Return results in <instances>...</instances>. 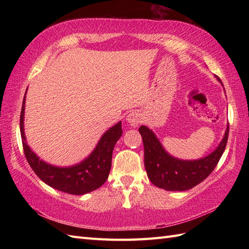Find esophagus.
<instances>
[{"label":"esophagus","instance_id":"esophagus-1","mask_svg":"<svg viewBox=\"0 0 249 249\" xmlns=\"http://www.w3.org/2000/svg\"><path fill=\"white\" fill-rule=\"evenodd\" d=\"M126 121H127V123L130 126H133V127H136V126H138L142 122V116L138 112V111H133V112H130L127 115V118H126Z\"/></svg>","mask_w":249,"mask_h":249}]
</instances>
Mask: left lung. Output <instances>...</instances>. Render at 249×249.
<instances>
[{"instance_id": "1", "label": "left lung", "mask_w": 249, "mask_h": 249, "mask_svg": "<svg viewBox=\"0 0 249 249\" xmlns=\"http://www.w3.org/2000/svg\"><path fill=\"white\" fill-rule=\"evenodd\" d=\"M139 133L143 141L144 166L150 181L162 189L183 192L202 182L217 166L228 141L229 125L217 149L202 160L193 161L168 155L153 131L145 126H140Z\"/></svg>"}]
</instances>
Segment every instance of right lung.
Here are the masks:
<instances>
[{"instance_id":"obj_1","label":"right lung","mask_w":249,"mask_h":249,"mask_svg":"<svg viewBox=\"0 0 249 249\" xmlns=\"http://www.w3.org/2000/svg\"><path fill=\"white\" fill-rule=\"evenodd\" d=\"M24 103L25 96L20 113L21 139H22V146L26 160L36 173V176L49 186L71 195H84L102 186L107 181L109 176L113 147L123 133L121 122L104 134L96 149L86 160L70 168L53 167L43 160H39V158L26 144L23 133Z\"/></svg>"}]
</instances>
